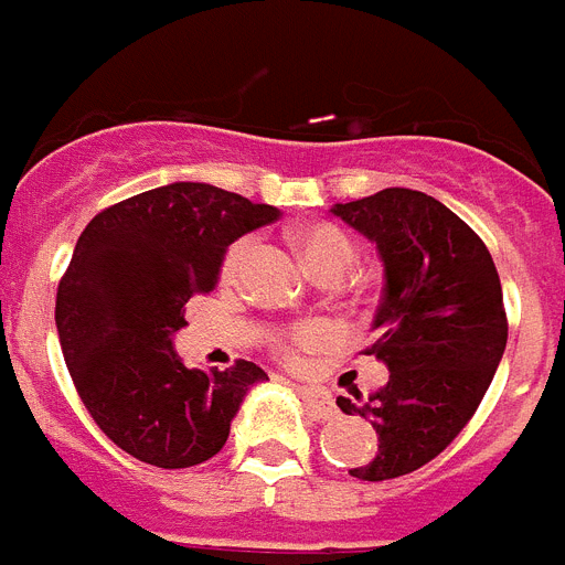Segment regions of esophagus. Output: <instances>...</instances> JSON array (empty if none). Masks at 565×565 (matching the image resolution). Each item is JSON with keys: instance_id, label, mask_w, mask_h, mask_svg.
<instances>
[{"instance_id": "obj_1", "label": "esophagus", "mask_w": 565, "mask_h": 565, "mask_svg": "<svg viewBox=\"0 0 565 565\" xmlns=\"http://www.w3.org/2000/svg\"><path fill=\"white\" fill-rule=\"evenodd\" d=\"M298 396L305 399V405L310 407V414L321 416V419H330L335 416V405H333V396L321 387H307V385H296Z\"/></svg>"}]
</instances>
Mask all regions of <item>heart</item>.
<instances>
[{"label": "heart", "mask_w": 565, "mask_h": 565, "mask_svg": "<svg viewBox=\"0 0 565 565\" xmlns=\"http://www.w3.org/2000/svg\"><path fill=\"white\" fill-rule=\"evenodd\" d=\"M296 241L298 246H301V255H305L307 267L319 275V278H327V275H339V278H344L348 269L355 264L353 238L335 224L305 226V230H298ZM249 249H253V241L249 238H238L230 249H226L224 260H221V273H224V278H232V275L241 273V267H244L246 258H249ZM324 339V327L296 324L278 335L275 350H278V355H281L284 362L298 364L307 350L319 348Z\"/></svg>", "instance_id": "b5f03b06"}]
</instances>
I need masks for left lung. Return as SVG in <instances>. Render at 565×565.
I'll return each mask as SVG.
<instances>
[{"instance_id": "1", "label": "left lung", "mask_w": 565, "mask_h": 565, "mask_svg": "<svg viewBox=\"0 0 565 565\" xmlns=\"http://www.w3.org/2000/svg\"><path fill=\"white\" fill-rule=\"evenodd\" d=\"M333 215L376 241L385 290L364 355L387 364V385L367 399L339 396L350 416L371 419L379 451L355 480H396L448 448L477 414L497 373L509 319L494 258L448 206L414 189H382L335 203Z\"/></svg>"}]
</instances>
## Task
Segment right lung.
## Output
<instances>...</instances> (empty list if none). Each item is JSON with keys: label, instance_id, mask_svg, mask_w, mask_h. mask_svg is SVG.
<instances>
[{"label": "right lung", "instance_id": "obj_1", "mask_svg": "<svg viewBox=\"0 0 565 565\" xmlns=\"http://www.w3.org/2000/svg\"><path fill=\"white\" fill-rule=\"evenodd\" d=\"M278 217L210 183H169L92 217L56 287V333L85 411L146 466H201L224 448L246 391L267 379L238 359L186 367L172 335L189 298L212 292L226 246Z\"/></svg>", "mask_w": 565, "mask_h": 565}]
</instances>
